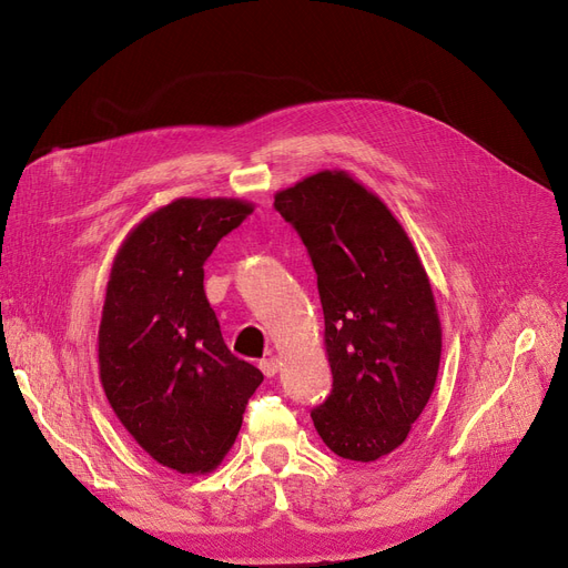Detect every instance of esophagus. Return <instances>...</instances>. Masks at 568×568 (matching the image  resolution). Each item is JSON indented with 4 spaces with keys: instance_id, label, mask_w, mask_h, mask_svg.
I'll use <instances>...</instances> for the list:
<instances>
[{
    "instance_id": "34e87169",
    "label": "esophagus",
    "mask_w": 568,
    "mask_h": 568,
    "mask_svg": "<svg viewBox=\"0 0 568 568\" xmlns=\"http://www.w3.org/2000/svg\"><path fill=\"white\" fill-rule=\"evenodd\" d=\"M260 369L264 372V376H276L281 369V361L278 358H266L260 363Z\"/></svg>"
}]
</instances>
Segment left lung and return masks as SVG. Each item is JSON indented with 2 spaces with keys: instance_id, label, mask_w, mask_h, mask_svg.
<instances>
[{
  "instance_id": "8db88e82",
  "label": "left lung",
  "mask_w": 568,
  "mask_h": 568,
  "mask_svg": "<svg viewBox=\"0 0 568 568\" xmlns=\"http://www.w3.org/2000/svg\"><path fill=\"white\" fill-rule=\"evenodd\" d=\"M273 199L318 273L334 382L313 426L337 456L372 464L405 443L437 382L443 325L428 273L390 207L346 171Z\"/></svg>"
}]
</instances>
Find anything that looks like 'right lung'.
I'll return each mask as SVG.
<instances>
[{"instance_id":"right-lung-1","label":"right lung","mask_w":568,"mask_h":568,"mask_svg":"<svg viewBox=\"0 0 568 568\" xmlns=\"http://www.w3.org/2000/svg\"><path fill=\"white\" fill-rule=\"evenodd\" d=\"M252 210L243 199H175L138 222L112 262L100 384L135 443L182 475L222 464L264 379L226 348L203 290L205 260Z\"/></svg>"}]
</instances>
